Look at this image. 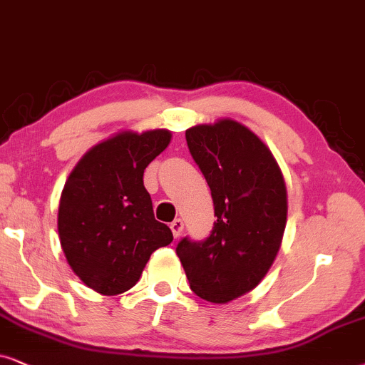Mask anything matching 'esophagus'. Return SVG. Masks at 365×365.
<instances>
[{
	"label": "esophagus",
	"mask_w": 365,
	"mask_h": 365,
	"mask_svg": "<svg viewBox=\"0 0 365 365\" xmlns=\"http://www.w3.org/2000/svg\"><path fill=\"white\" fill-rule=\"evenodd\" d=\"M170 228H172L175 239L180 237V233H182V230H183V220H182V218H175V220L170 223Z\"/></svg>",
	"instance_id": "esophagus-1"
}]
</instances>
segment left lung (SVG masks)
Masks as SVG:
<instances>
[{
  "instance_id": "left-lung-1",
  "label": "left lung",
  "mask_w": 365,
  "mask_h": 365,
  "mask_svg": "<svg viewBox=\"0 0 365 365\" xmlns=\"http://www.w3.org/2000/svg\"><path fill=\"white\" fill-rule=\"evenodd\" d=\"M210 187L217 222L203 242H178L190 289L227 304L255 289L274 264L287 223V188L267 145L239 121L223 118L185 132Z\"/></svg>"
}]
</instances>
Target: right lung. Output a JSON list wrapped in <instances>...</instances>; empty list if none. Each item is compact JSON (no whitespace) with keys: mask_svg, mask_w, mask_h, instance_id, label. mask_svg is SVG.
Listing matches in <instances>:
<instances>
[{"mask_svg":"<svg viewBox=\"0 0 365 365\" xmlns=\"http://www.w3.org/2000/svg\"><path fill=\"white\" fill-rule=\"evenodd\" d=\"M168 130L116 133L83 155L68 177L58 233L68 264L85 285L118 295L137 284L150 255L172 244L155 220L143 172L168 147Z\"/></svg>","mask_w":365,"mask_h":365,"instance_id":"add662e5","label":"right lung"}]
</instances>
